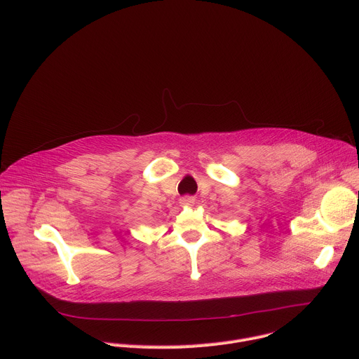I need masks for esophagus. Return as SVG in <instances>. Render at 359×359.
<instances>
[{
    "instance_id": "1",
    "label": "esophagus",
    "mask_w": 359,
    "mask_h": 359,
    "mask_svg": "<svg viewBox=\"0 0 359 359\" xmlns=\"http://www.w3.org/2000/svg\"><path fill=\"white\" fill-rule=\"evenodd\" d=\"M193 203H194V197H191V196H183V197L180 198V204H182V206H191Z\"/></svg>"
}]
</instances>
